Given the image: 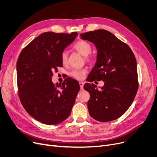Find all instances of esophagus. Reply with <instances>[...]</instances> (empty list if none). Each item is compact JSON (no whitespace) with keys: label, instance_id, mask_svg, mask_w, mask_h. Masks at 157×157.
Returning a JSON list of instances; mask_svg holds the SVG:
<instances>
[{"label":"esophagus","instance_id":"34e87169","mask_svg":"<svg viewBox=\"0 0 157 157\" xmlns=\"http://www.w3.org/2000/svg\"><path fill=\"white\" fill-rule=\"evenodd\" d=\"M79 85H80V87H81V90H83L84 83H83V82H79Z\"/></svg>","mask_w":157,"mask_h":157}]
</instances>
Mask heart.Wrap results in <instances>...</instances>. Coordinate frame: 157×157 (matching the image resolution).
<instances>
[{
  "mask_svg": "<svg viewBox=\"0 0 157 157\" xmlns=\"http://www.w3.org/2000/svg\"><path fill=\"white\" fill-rule=\"evenodd\" d=\"M73 49H75L79 53L85 56V60L86 61H90L92 60V56L89 55L92 52V46L88 41L85 40H80L76 42L72 46ZM68 53L67 52L63 51L61 53V61L63 65L67 63ZM87 72L86 68L81 69H74L71 72L70 75L74 79L78 80L83 79Z\"/></svg>",
  "mask_w": 157,
  "mask_h": 157,
  "instance_id": "1",
  "label": "heart"
}]
</instances>
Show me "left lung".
<instances>
[{"label": "left lung", "instance_id": "left-lung-1", "mask_svg": "<svg viewBox=\"0 0 157 157\" xmlns=\"http://www.w3.org/2000/svg\"><path fill=\"white\" fill-rule=\"evenodd\" d=\"M80 36L97 49V62L88 81L104 82L100 90L95 89L93 83L84 85L90 95L87 104L89 114L101 122L116 120L127 111L137 92L135 55L127 44L106 30L87 32Z\"/></svg>", "mask_w": 157, "mask_h": 157}]
</instances>
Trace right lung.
Wrapping results in <instances>:
<instances>
[{
  "instance_id": "obj_1",
  "label": "right lung",
  "mask_w": 157,
  "mask_h": 157,
  "mask_svg": "<svg viewBox=\"0 0 157 157\" xmlns=\"http://www.w3.org/2000/svg\"><path fill=\"white\" fill-rule=\"evenodd\" d=\"M77 32H46L27 44L16 63L20 102L27 112L46 125H56L71 114L80 90L78 82L67 78L54 84L53 71L62 67L61 53L75 39Z\"/></svg>"
}]
</instances>
